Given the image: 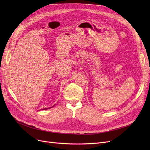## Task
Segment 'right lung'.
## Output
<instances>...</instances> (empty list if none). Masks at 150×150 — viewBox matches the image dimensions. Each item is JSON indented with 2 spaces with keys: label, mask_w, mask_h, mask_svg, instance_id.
<instances>
[{
  "label": "right lung",
  "mask_w": 150,
  "mask_h": 150,
  "mask_svg": "<svg viewBox=\"0 0 150 150\" xmlns=\"http://www.w3.org/2000/svg\"><path fill=\"white\" fill-rule=\"evenodd\" d=\"M53 107V106H52ZM52 107H51V108H52ZM49 108H44V109H41V110H45V109H49Z\"/></svg>",
  "instance_id": "1"
}]
</instances>
